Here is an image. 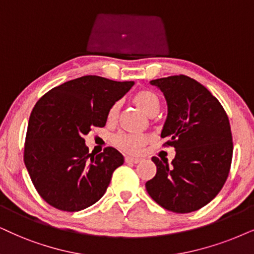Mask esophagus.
Wrapping results in <instances>:
<instances>
[{
    "label": "esophagus",
    "mask_w": 254,
    "mask_h": 254,
    "mask_svg": "<svg viewBox=\"0 0 254 254\" xmlns=\"http://www.w3.org/2000/svg\"><path fill=\"white\" fill-rule=\"evenodd\" d=\"M139 158H137V157H125V162L127 163H133V164H137V163H139Z\"/></svg>",
    "instance_id": "1"
}]
</instances>
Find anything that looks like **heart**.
Wrapping results in <instances>:
<instances>
[{
    "mask_svg": "<svg viewBox=\"0 0 254 254\" xmlns=\"http://www.w3.org/2000/svg\"><path fill=\"white\" fill-rule=\"evenodd\" d=\"M134 102L138 107L140 108V110L145 112L146 115H149L150 112L159 110V98L157 97L156 94H153L150 90H143L139 91L134 96ZM118 111V103L114 104L109 111V120L116 117ZM115 143L117 146H120L121 149L127 152H133L138 149V146L143 143L144 137L140 136L138 133H127V132H121L115 136L114 138Z\"/></svg>",
    "mask_w": 254,
    "mask_h": 254,
    "instance_id": "heart-1",
    "label": "heart"
}]
</instances>
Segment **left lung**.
Instances as JSON below:
<instances>
[{"mask_svg":"<svg viewBox=\"0 0 254 254\" xmlns=\"http://www.w3.org/2000/svg\"><path fill=\"white\" fill-rule=\"evenodd\" d=\"M164 95L168 116L160 137L169 138L176 156L152 157L156 176L146 182L150 197L176 213L197 211L219 193L233 153L229 117L219 101L190 77L179 75L150 81Z\"/></svg>","mask_w":254,"mask_h":254,"instance_id":"8db88e82","label":"left lung"}]
</instances>
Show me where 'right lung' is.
<instances>
[{
    "label": "right lung",
    "mask_w": 254,
    "mask_h": 254,
    "mask_svg": "<svg viewBox=\"0 0 254 254\" xmlns=\"http://www.w3.org/2000/svg\"><path fill=\"white\" fill-rule=\"evenodd\" d=\"M133 84L82 76L51 89L35 105L24 164L37 192L51 206L75 212L103 197L124 157L114 147L90 153L83 137L91 127H105L112 105Z\"/></svg>",
    "instance_id": "1"
}]
</instances>
